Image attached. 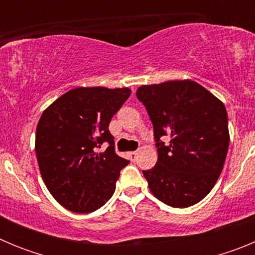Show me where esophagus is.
I'll list each match as a JSON object with an SVG mask.
<instances>
[{"mask_svg":"<svg viewBox=\"0 0 255 255\" xmlns=\"http://www.w3.org/2000/svg\"><path fill=\"white\" fill-rule=\"evenodd\" d=\"M129 157L131 161H135V159H136V157H138V152H130Z\"/></svg>","mask_w":255,"mask_h":255,"instance_id":"obj_1","label":"esophagus"}]
</instances>
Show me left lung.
I'll use <instances>...</instances> for the list:
<instances>
[{
    "mask_svg": "<svg viewBox=\"0 0 255 255\" xmlns=\"http://www.w3.org/2000/svg\"><path fill=\"white\" fill-rule=\"evenodd\" d=\"M136 97L149 115L158 152L154 167L143 171L152 194L173 208L194 206L224 168L230 143L224 103L193 80L141 85Z\"/></svg>",
    "mask_w": 255,
    "mask_h": 255,
    "instance_id": "obj_1",
    "label": "left lung"
}]
</instances>
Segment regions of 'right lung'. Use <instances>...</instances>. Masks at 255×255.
I'll list each match as a JSON object with an SVG mask.
<instances>
[{"label": "right lung", "instance_id": "obj_1", "mask_svg": "<svg viewBox=\"0 0 255 255\" xmlns=\"http://www.w3.org/2000/svg\"><path fill=\"white\" fill-rule=\"evenodd\" d=\"M130 93L129 88H75L40 116L35 131L40 175L52 197L69 211L89 213L114 194L129 161L115 152L108 125ZM103 142L108 149L98 153Z\"/></svg>", "mask_w": 255, "mask_h": 255}]
</instances>
